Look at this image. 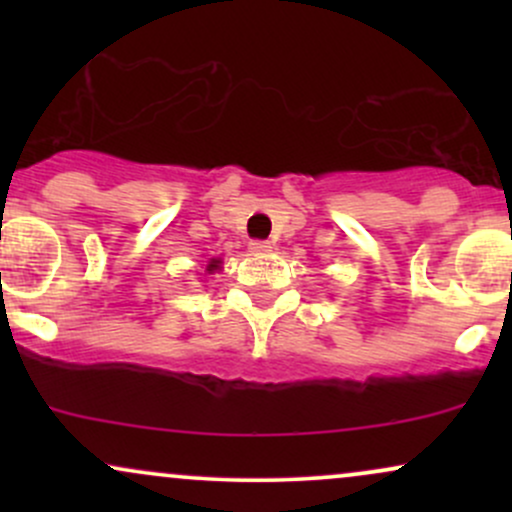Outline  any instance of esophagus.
<instances>
[{"label": "esophagus", "instance_id": "34e87169", "mask_svg": "<svg viewBox=\"0 0 512 512\" xmlns=\"http://www.w3.org/2000/svg\"><path fill=\"white\" fill-rule=\"evenodd\" d=\"M250 250L252 252H269L272 250V243H267V240H252Z\"/></svg>", "mask_w": 512, "mask_h": 512}]
</instances>
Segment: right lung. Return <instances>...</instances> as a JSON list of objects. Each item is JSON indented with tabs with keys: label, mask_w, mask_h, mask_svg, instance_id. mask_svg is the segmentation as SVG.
Returning <instances> with one entry per match:
<instances>
[{
	"label": "right lung",
	"mask_w": 512,
	"mask_h": 512,
	"mask_svg": "<svg viewBox=\"0 0 512 512\" xmlns=\"http://www.w3.org/2000/svg\"><path fill=\"white\" fill-rule=\"evenodd\" d=\"M209 267H216V264H214V262H211V264H209Z\"/></svg>",
	"instance_id": "add662e5"
}]
</instances>
